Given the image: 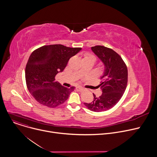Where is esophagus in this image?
I'll use <instances>...</instances> for the list:
<instances>
[{
    "instance_id": "1",
    "label": "esophagus",
    "mask_w": 157,
    "mask_h": 157,
    "mask_svg": "<svg viewBox=\"0 0 157 157\" xmlns=\"http://www.w3.org/2000/svg\"><path fill=\"white\" fill-rule=\"evenodd\" d=\"M76 90H77L78 91H82L84 90V88L82 87H81V86H77V87H76Z\"/></svg>"
}]
</instances>
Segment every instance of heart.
Wrapping results in <instances>:
<instances>
[{"mask_svg":"<svg viewBox=\"0 0 157 157\" xmlns=\"http://www.w3.org/2000/svg\"><path fill=\"white\" fill-rule=\"evenodd\" d=\"M85 58H93V59H94V61H96V57H95L94 56L92 55H87V56H86Z\"/></svg>","mask_w":157,"mask_h":157,"instance_id":"b5f03b06","label":"heart"}]
</instances>
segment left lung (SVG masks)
Listing matches in <instances>:
<instances>
[{"instance_id": "left-lung-1", "label": "left lung", "mask_w": 157, "mask_h": 157, "mask_svg": "<svg viewBox=\"0 0 157 157\" xmlns=\"http://www.w3.org/2000/svg\"><path fill=\"white\" fill-rule=\"evenodd\" d=\"M91 50L104 65L102 81L98 86L102 93L99 98L93 94L94 100L84 105L92 111L102 112L113 108L121 99L127 87L128 71L121 56L113 50L101 45Z\"/></svg>"}]
</instances>
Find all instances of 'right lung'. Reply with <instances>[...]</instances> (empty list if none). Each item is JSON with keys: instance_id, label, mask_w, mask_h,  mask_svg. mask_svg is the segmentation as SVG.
<instances>
[{"instance_id": "right-lung-1", "label": "right lung", "mask_w": 157, "mask_h": 157, "mask_svg": "<svg viewBox=\"0 0 157 157\" xmlns=\"http://www.w3.org/2000/svg\"><path fill=\"white\" fill-rule=\"evenodd\" d=\"M62 44L43 46L32 52L25 68L27 88L40 104L55 107L63 104L74 91L55 81L56 75L66 68L69 59L81 50Z\"/></svg>"}]
</instances>
